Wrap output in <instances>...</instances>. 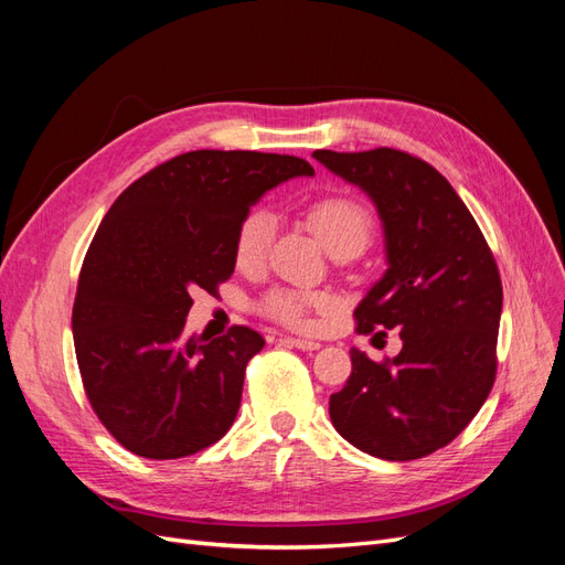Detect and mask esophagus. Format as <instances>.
Segmentation results:
<instances>
[{
	"label": "esophagus",
	"instance_id": "obj_1",
	"mask_svg": "<svg viewBox=\"0 0 565 565\" xmlns=\"http://www.w3.org/2000/svg\"><path fill=\"white\" fill-rule=\"evenodd\" d=\"M287 347H295V349H299V351H318L320 349V344L318 341H313V339H301V337H285L282 339Z\"/></svg>",
	"mask_w": 565,
	"mask_h": 565
}]
</instances>
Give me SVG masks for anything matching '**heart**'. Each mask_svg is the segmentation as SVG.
<instances>
[{
	"mask_svg": "<svg viewBox=\"0 0 565 565\" xmlns=\"http://www.w3.org/2000/svg\"><path fill=\"white\" fill-rule=\"evenodd\" d=\"M306 224L313 231L320 245L332 252L341 245H353L363 249L372 235V214L363 202L349 195H324L306 207ZM276 235V216L270 210L254 207L243 216L235 231V264L241 268L262 266L268 247ZM262 309L268 318L289 328H303L311 322L313 313L330 309V297L303 289L280 287L264 299Z\"/></svg>",
	"mask_w": 565,
	"mask_h": 565,
	"instance_id": "heart-1",
	"label": "heart"
}]
</instances>
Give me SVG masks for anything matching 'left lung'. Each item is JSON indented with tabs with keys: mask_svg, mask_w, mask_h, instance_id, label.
Segmentation results:
<instances>
[{
	"mask_svg": "<svg viewBox=\"0 0 565 565\" xmlns=\"http://www.w3.org/2000/svg\"><path fill=\"white\" fill-rule=\"evenodd\" d=\"M313 158L365 191L382 218L388 268L358 303L355 330H401L403 339L384 363L351 349V377L330 396V419L372 457H426L467 429L494 384L498 264L467 204L429 162L393 148Z\"/></svg>",
	"mask_w": 565,
	"mask_h": 565,
	"instance_id": "1",
	"label": "left lung"
}]
</instances>
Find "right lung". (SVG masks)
<instances>
[{
    "label": "right lung",
    "mask_w": 565,
    "mask_h": 565,
    "mask_svg": "<svg viewBox=\"0 0 565 565\" xmlns=\"http://www.w3.org/2000/svg\"><path fill=\"white\" fill-rule=\"evenodd\" d=\"M295 156L193 150L119 195L89 245L73 306L84 391L119 446L148 459L210 448L235 422L245 367L264 337L243 324L183 337L191 295L235 270V231L252 204L295 177Z\"/></svg>",
    "instance_id": "1"
}]
</instances>
